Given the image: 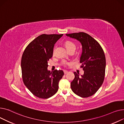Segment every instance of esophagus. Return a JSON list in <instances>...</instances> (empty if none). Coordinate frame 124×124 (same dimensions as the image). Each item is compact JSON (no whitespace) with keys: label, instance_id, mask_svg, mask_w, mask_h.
I'll return each instance as SVG.
<instances>
[{"label":"esophagus","instance_id":"34e87169","mask_svg":"<svg viewBox=\"0 0 124 124\" xmlns=\"http://www.w3.org/2000/svg\"><path fill=\"white\" fill-rule=\"evenodd\" d=\"M63 72H64V74L65 75V74H67L68 73V71H67V70H63Z\"/></svg>","mask_w":124,"mask_h":124}]
</instances>
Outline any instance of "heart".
Here are the masks:
<instances>
[{"mask_svg": "<svg viewBox=\"0 0 124 124\" xmlns=\"http://www.w3.org/2000/svg\"><path fill=\"white\" fill-rule=\"evenodd\" d=\"M65 46H66L67 48L68 49V50H70V49H76V45L74 44V43L70 41H65ZM62 64L63 65H69L70 64V62H67L65 61H63L62 62Z\"/></svg>", "mask_w": 124, "mask_h": 124, "instance_id": "obj_1", "label": "heart"}]
</instances>
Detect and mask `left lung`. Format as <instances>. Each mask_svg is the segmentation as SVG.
<instances>
[{"label":"left lung","instance_id":"1","mask_svg":"<svg viewBox=\"0 0 124 124\" xmlns=\"http://www.w3.org/2000/svg\"><path fill=\"white\" fill-rule=\"evenodd\" d=\"M81 43L82 53L81 68L84 74L79 77L74 72L75 78L70 83L71 90L77 95L87 98L95 93L103 84L106 69V57L99 42L89 34L83 32L66 34Z\"/></svg>","mask_w":124,"mask_h":124}]
</instances>
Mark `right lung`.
<instances>
[{
    "label": "right lung",
    "mask_w": 124,
    "mask_h": 124,
    "mask_svg": "<svg viewBox=\"0 0 124 124\" xmlns=\"http://www.w3.org/2000/svg\"><path fill=\"white\" fill-rule=\"evenodd\" d=\"M62 34H41L25 48L21 58L23 82L27 88L40 99L54 96L59 89V83L64 73L62 70H47L48 61L53 56L55 42Z\"/></svg>",
    "instance_id": "1"
}]
</instances>
